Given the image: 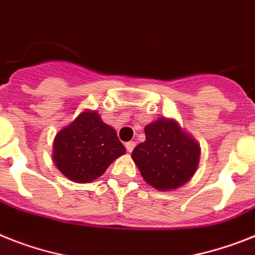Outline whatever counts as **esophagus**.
Wrapping results in <instances>:
<instances>
[{
    "label": "esophagus",
    "instance_id": "1",
    "mask_svg": "<svg viewBox=\"0 0 255 255\" xmlns=\"http://www.w3.org/2000/svg\"><path fill=\"white\" fill-rule=\"evenodd\" d=\"M134 146H136V142H134V141H128V142H126V149H127V151H129V153L133 150Z\"/></svg>",
    "mask_w": 255,
    "mask_h": 255
}]
</instances>
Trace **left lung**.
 Listing matches in <instances>:
<instances>
[{"label": "left lung", "mask_w": 255, "mask_h": 255, "mask_svg": "<svg viewBox=\"0 0 255 255\" xmlns=\"http://www.w3.org/2000/svg\"><path fill=\"white\" fill-rule=\"evenodd\" d=\"M145 136L132 151V159L147 184L159 190L176 189L193 176L200 145L176 122L158 119L145 127Z\"/></svg>", "instance_id": "8db88e82"}]
</instances>
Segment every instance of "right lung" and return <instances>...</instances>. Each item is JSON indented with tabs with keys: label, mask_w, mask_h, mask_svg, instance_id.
I'll return each mask as SVG.
<instances>
[{
	"label": "right lung",
	"mask_w": 255,
	"mask_h": 255,
	"mask_svg": "<svg viewBox=\"0 0 255 255\" xmlns=\"http://www.w3.org/2000/svg\"><path fill=\"white\" fill-rule=\"evenodd\" d=\"M55 166L70 180L89 183L104 174L118 157L126 153L114 128L101 121L97 111L81 113L55 136Z\"/></svg>",
	"instance_id": "right-lung-1"
}]
</instances>
